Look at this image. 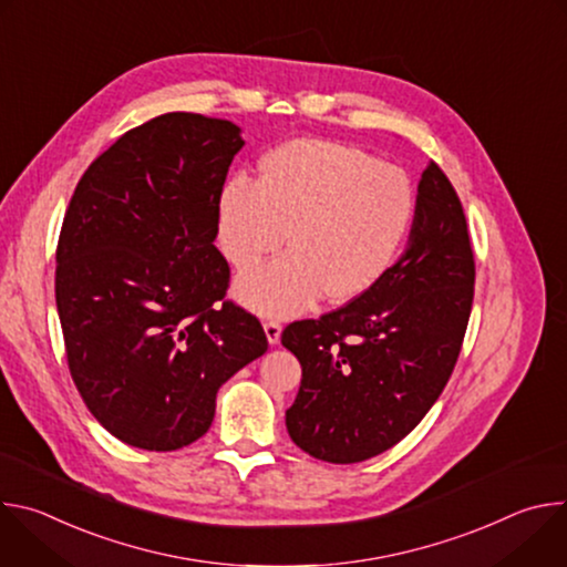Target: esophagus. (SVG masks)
<instances>
[{
    "instance_id": "esophagus-1",
    "label": "esophagus",
    "mask_w": 567,
    "mask_h": 567,
    "mask_svg": "<svg viewBox=\"0 0 567 567\" xmlns=\"http://www.w3.org/2000/svg\"><path fill=\"white\" fill-rule=\"evenodd\" d=\"M280 332H282V326H280L278 320H267V322H265V334H267V339H269L271 346H278V343H280Z\"/></svg>"
}]
</instances>
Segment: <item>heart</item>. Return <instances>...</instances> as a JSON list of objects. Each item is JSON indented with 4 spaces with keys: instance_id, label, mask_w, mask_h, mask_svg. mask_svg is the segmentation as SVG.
<instances>
[{
    "instance_id": "b5f03b06",
    "label": "heart",
    "mask_w": 567,
    "mask_h": 567,
    "mask_svg": "<svg viewBox=\"0 0 567 567\" xmlns=\"http://www.w3.org/2000/svg\"><path fill=\"white\" fill-rule=\"evenodd\" d=\"M415 217V188L396 166L361 147L298 138L276 147L258 184L245 175L219 195V247L249 269L285 239L289 254L237 280V293L269 316H289L322 293L348 302L379 282Z\"/></svg>"
}]
</instances>
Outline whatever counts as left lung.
<instances>
[{"label": "left lung", "instance_id": "8db88e82", "mask_svg": "<svg viewBox=\"0 0 567 567\" xmlns=\"http://www.w3.org/2000/svg\"><path fill=\"white\" fill-rule=\"evenodd\" d=\"M473 282L460 197L431 161L403 256L365 293L282 332V346L302 365L287 411L293 444L322 462L354 464L406 437L455 368Z\"/></svg>", "mask_w": 567, "mask_h": 567}]
</instances>
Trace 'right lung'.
Wrapping results in <instances>:
<instances>
[{
    "instance_id": "obj_1",
    "label": "right lung",
    "mask_w": 567,
    "mask_h": 567,
    "mask_svg": "<svg viewBox=\"0 0 567 567\" xmlns=\"http://www.w3.org/2000/svg\"><path fill=\"white\" fill-rule=\"evenodd\" d=\"M245 141L230 121L161 114L80 177L55 249V305L71 379L121 442L177 451L213 424L215 396L269 348L226 300L213 245L219 195Z\"/></svg>"
}]
</instances>
